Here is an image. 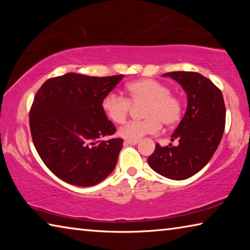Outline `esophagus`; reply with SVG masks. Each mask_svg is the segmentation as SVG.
Returning a JSON list of instances; mask_svg holds the SVG:
<instances>
[{"instance_id":"obj_1","label":"esophagus","mask_w":250,"mask_h":250,"mask_svg":"<svg viewBox=\"0 0 250 250\" xmlns=\"http://www.w3.org/2000/svg\"><path fill=\"white\" fill-rule=\"evenodd\" d=\"M138 142H139V140H125V145H131V146L137 145Z\"/></svg>"}]
</instances>
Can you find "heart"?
<instances>
[{"label": "heart", "mask_w": 250, "mask_h": 250, "mask_svg": "<svg viewBox=\"0 0 250 250\" xmlns=\"http://www.w3.org/2000/svg\"><path fill=\"white\" fill-rule=\"evenodd\" d=\"M125 97L109 92L101 100L104 116L115 124H122L128 117L131 104L146 103L143 120L130 121L119 129V135L128 140H138L146 134L158 133L162 124L167 126L176 125L181 120L182 101L172 95L168 87L153 79H141L125 86Z\"/></svg>", "instance_id": "1"}]
</instances>
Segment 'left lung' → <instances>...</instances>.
Wrapping results in <instances>:
<instances>
[{"mask_svg": "<svg viewBox=\"0 0 250 250\" xmlns=\"http://www.w3.org/2000/svg\"><path fill=\"white\" fill-rule=\"evenodd\" d=\"M179 83L188 96V108L171 141L179 146H155L147 163L160 175L186 180L204 167L221 143L226 109L222 91L204 76L193 71L163 75Z\"/></svg>", "mask_w": 250, "mask_h": 250, "instance_id": "1", "label": "left lung"}]
</instances>
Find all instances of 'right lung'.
Instances as JSON below:
<instances>
[{
	"instance_id": "obj_1",
	"label": "right lung",
	"mask_w": 250,
	"mask_h": 250,
	"mask_svg": "<svg viewBox=\"0 0 250 250\" xmlns=\"http://www.w3.org/2000/svg\"><path fill=\"white\" fill-rule=\"evenodd\" d=\"M124 77L68 73L46 80L36 92L29 111L32 139L45 166L61 180L86 188L116 167L124 140H103L116 126L101 100Z\"/></svg>"
}]
</instances>
